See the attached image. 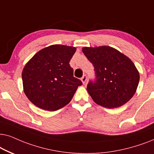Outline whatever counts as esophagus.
<instances>
[{
  "instance_id": "34e87169",
  "label": "esophagus",
  "mask_w": 154,
  "mask_h": 154,
  "mask_svg": "<svg viewBox=\"0 0 154 154\" xmlns=\"http://www.w3.org/2000/svg\"><path fill=\"white\" fill-rule=\"evenodd\" d=\"M87 76L83 75V77L81 78V80H82V82L83 84H85L86 82H87Z\"/></svg>"
}]
</instances>
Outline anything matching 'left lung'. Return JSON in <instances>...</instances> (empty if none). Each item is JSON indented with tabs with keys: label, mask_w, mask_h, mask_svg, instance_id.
Returning <instances> with one entry per match:
<instances>
[{
	"label": "left lung",
	"mask_w": 154,
	"mask_h": 154,
	"mask_svg": "<svg viewBox=\"0 0 154 154\" xmlns=\"http://www.w3.org/2000/svg\"><path fill=\"white\" fill-rule=\"evenodd\" d=\"M82 52L94 67L95 79L87 87L94 101L114 108L130 101L139 81V73L132 61L110 46L85 47Z\"/></svg>",
	"instance_id": "8db88e82"
}]
</instances>
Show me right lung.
Segmentation results:
<instances>
[{
    "label": "right lung",
    "mask_w": 154,
    "mask_h": 154,
    "mask_svg": "<svg viewBox=\"0 0 154 154\" xmlns=\"http://www.w3.org/2000/svg\"><path fill=\"white\" fill-rule=\"evenodd\" d=\"M76 48L52 45L36 53L22 74L24 94L42 109L55 111L68 104L81 80L73 76L69 63Z\"/></svg>",
    "instance_id": "1"
}]
</instances>
